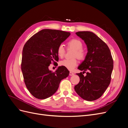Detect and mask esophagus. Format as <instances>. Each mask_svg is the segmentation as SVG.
<instances>
[{
    "label": "esophagus",
    "mask_w": 128,
    "mask_h": 128,
    "mask_svg": "<svg viewBox=\"0 0 128 128\" xmlns=\"http://www.w3.org/2000/svg\"><path fill=\"white\" fill-rule=\"evenodd\" d=\"M74 75V73H73L72 72H69V75L70 76H72Z\"/></svg>",
    "instance_id": "esophagus-1"
}]
</instances>
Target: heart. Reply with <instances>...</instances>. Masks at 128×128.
Instances as JSON below:
<instances>
[{
	"mask_svg": "<svg viewBox=\"0 0 128 128\" xmlns=\"http://www.w3.org/2000/svg\"><path fill=\"white\" fill-rule=\"evenodd\" d=\"M68 48L75 50L72 57H77L80 60H83L86 56V51L83 49V43L77 39H72L68 42ZM58 55L60 58H63L65 54V48L63 44H60L57 48ZM78 61L76 58L72 59H64L60 62V64L67 68L69 70H72L77 65Z\"/></svg>",
	"mask_w": 128,
	"mask_h": 128,
	"instance_id": "b5f03b06",
	"label": "heart"
}]
</instances>
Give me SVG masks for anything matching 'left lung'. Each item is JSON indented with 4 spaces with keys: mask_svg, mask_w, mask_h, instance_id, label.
I'll use <instances>...</instances> for the list:
<instances>
[{
    "mask_svg": "<svg viewBox=\"0 0 128 128\" xmlns=\"http://www.w3.org/2000/svg\"><path fill=\"white\" fill-rule=\"evenodd\" d=\"M84 41L88 53L78 67L83 73H77L80 81L75 86L76 92L87 101L99 99L106 91L110 82L113 69V60L107 44L94 32H76ZM88 71L84 76L83 73Z\"/></svg>",
    "mask_w": 128,
    "mask_h": 128,
    "instance_id": "obj_1",
    "label": "left lung"
}]
</instances>
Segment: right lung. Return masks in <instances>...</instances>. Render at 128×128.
Segmentation results:
<instances>
[{
	"label": "right lung",
	"instance_id": "right-lung-1",
	"mask_svg": "<svg viewBox=\"0 0 128 128\" xmlns=\"http://www.w3.org/2000/svg\"><path fill=\"white\" fill-rule=\"evenodd\" d=\"M64 31L43 29L26 42L22 51L21 70L26 88L34 97L45 99L54 94L62 80L69 71L59 66L54 72L50 70L52 62L59 60L57 48L70 36Z\"/></svg>",
	"mask_w": 128,
	"mask_h": 128
}]
</instances>
